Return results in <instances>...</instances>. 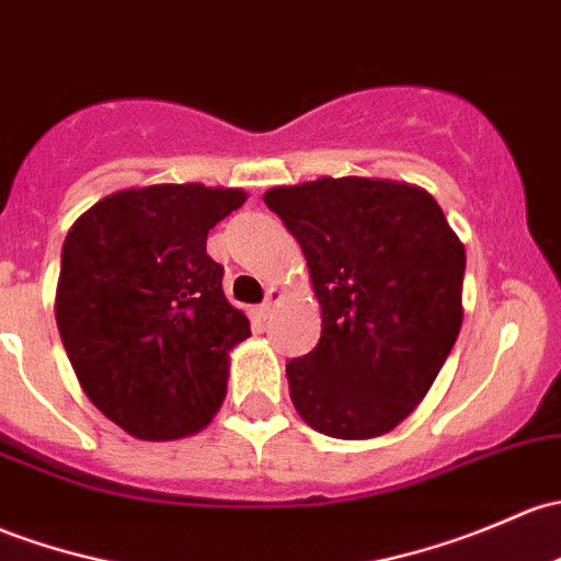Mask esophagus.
<instances>
[{"label": "esophagus", "instance_id": "obj_1", "mask_svg": "<svg viewBox=\"0 0 561 561\" xmlns=\"http://www.w3.org/2000/svg\"><path fill=\"white\" fill-rule=\"evenodd\" d=\"M282 300V293L276 290V287H268V290H265V300H263V311L265 314H271V309H274L276 304H279Z\"/></svg>", "mask_w": 561, "mask_h": 561}]
</instances>
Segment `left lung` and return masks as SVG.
I'll return each instance as SVG.
<instances>
[{
	"label": "left lung",
	"mask_w": 561,
	"mask_h": 561,
	"mask_svg": "<svg viewBox=\"0 0 561 561\" xmlns=\"http://www.w3.org/2000/svg\"><path fill=\"white\" fill-rule=\"evenodd\" d=\"M322 311L320 344L287 363L309 427L365 440L398 427L433 387L462 328L465 247L422 187L322 176L271 187Z\"/></svg>",
	"instance_id": "left-lung-1"
}]
</instances>
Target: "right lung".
<instances>
[{
    "label": "right lung",
    "instance_id": "add662e5",
    "mask_svg": "<svg viewBox=\"0 0 561 561\" xmlns=\"http://www.w3.org/2000/svg\"><path fill=\"white\" fill-rule=\"evenodd\" d=\"M239 187L150 185L112 193L69 228L56 322L82 392L141 440L198 433L226 400L228 352L250 335L206 255Z\"/></svg>",
    "mask_w": 561,
    "mask_h": 561
}]
</instances>
